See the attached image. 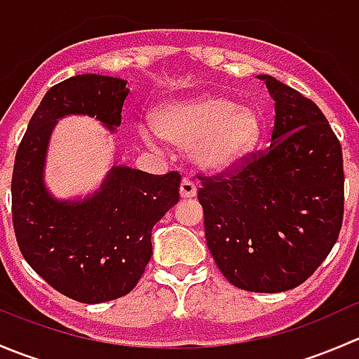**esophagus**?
Instances as JSON below:
<instances>
[{"label":"esophagus","instance_id":"1","mask_svg":"<svg viewBox=\"0 0 359 359\" xmlns=\"http://www.w3.org/2000/svg\"><path fill=\"white\" fill-rule=\"evenodd\" d=\"M180 196H182L184 200H187V198H194L196 196V186H194L191 180L182 179V182H180Z\"/></svg>","mask_w":359,"mask_h":359}]
</instances>
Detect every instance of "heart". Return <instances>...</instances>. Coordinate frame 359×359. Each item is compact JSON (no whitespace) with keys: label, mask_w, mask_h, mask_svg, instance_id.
Listing matches in <instances>:
<instances>
[{"label":"heart","mask_w":359,"mask_h":359,"mask_svg":"<svg viewBox=\"0 0 359 359\" xmlns=\"http://www.w3.org/2000/svg\"><path fill=\"white\" fill-rule=\"evenodd\" d=\"M151 125L161 140L186 149L191 165L206 175H220L236 168L259 142L260 116L250 106L215 93L175 100L151 114ZM140 137L156 146V136L140 128Z\"/></svg>","instance_id":"1"}]
</instances>
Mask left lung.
I'll return each mask as SVG.
<instances>
[{"label":"left lung","instance_id":"obj_1","mask_svg":"<svg viewBox=\"0 0 359 359\" xmlns=\"http://www.w3.org/2000/svg\"><path fill=\"white\" fill-rule=\"evenodd\" d=\"M257 78L274 100L269 149L229 175L203 177L198 200L206 245L227 281L278 293L304 283L339 238L342 149L313 100L273 76Z\"/></svg>","mask_w":359,"mask_h":359}]
</instances>
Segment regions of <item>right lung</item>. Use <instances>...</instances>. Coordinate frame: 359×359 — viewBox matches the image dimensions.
<instances>
[{"mask_svg": "<svg viewBox=\"0 0 359 359\" xmlns=\"http://www.w3.org/2000/svg\"><path fill=\"white\" fill-rule=\"evenodd\" d=\"M130 90L121 78L78 74L43 97L17 149L12 217L29 266L57 292L99 304L135 288L153 255L154 224L179 201L180 175L112 166L95 193L57 200L45 184L50 137L64 116L95 118L111 133L121 125Z\"/></svg>", "mask_w": 359, "mask_h": 359, "instance_id": "right-lung-1", "label": "right lung"}]
</instances>
